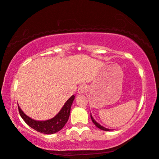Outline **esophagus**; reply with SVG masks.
I'll list each match as a JSON object with an SVG mask.
<instances>
[{
  "instance_id": "esophagus-1",
  "label": "esophagus",
  "mask_w": 159,
  "mask_h": 159,
  "mask_svg": "<svg viewBox=\"0 0 159 159\" xmlns=\"http://www.w3.org/2000/svg\"><path fill=\"white\" fill-rule=\"evenodd\" d=\"M86 90H87V86L85 84L80 85L79 88V93H84L85 92H86Z\"/></svg>"
}]
</instances>
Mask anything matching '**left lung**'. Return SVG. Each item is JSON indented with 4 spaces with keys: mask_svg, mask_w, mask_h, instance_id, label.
<instances>
[{
    "mask_svg": "<svg viewBox=\"0 0 159 159\" xmlns=\"http://www.w3.org/2000/svg\"><path fill=\"white\" fill-rule=\"evenodd\" d=\"M90 117H91V120H92V121H93V122L94 123V125H95V126H96V127H97L98 128H99V129H102V130H104V131H110V129H107V128H105L104 127H102V126H101L100 124H98V122H95V120L94 119H93L91 115H90Z\"/></svg>",
    "mask_w": 159,
    "mask_h": 159,
    "instance_id": "obj_1",
    "label": "left lung"
}]
</instances>
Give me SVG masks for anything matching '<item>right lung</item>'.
Returning a JSON list of instances; mask_svg holds the SVG:
<instances>
[{
  "instance_id": "1",
  "label": "right lung",
  "mask_w": 159,
  "mask_h": 159,
  "mask_svg": "<svg viewBox=\"0 0 159 159\" xmlns=\"http://www.w3.org/2000/svg\"><path fill=\"white\" fill-rule=\"evenodd\" d=\"M74 95H72L65 103L61 110H60V112L54 118L49 120L36 121L32 120L29 117H27L22 111L20 107L18 105L19 113L25 122L32 129L39 132L43 133V134H54V133L61 130L64 127V125H66L68 120H69L70 107H71V105L74 100Z\"/></svg>"
}]
</instances>
